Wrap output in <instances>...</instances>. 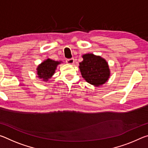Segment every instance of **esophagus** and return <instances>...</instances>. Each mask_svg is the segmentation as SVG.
Segmentation results:
<instances>
[{"label": "esophagus", "mask_w": 148, "mask_h": 148, "mask_svg": "<svg viewBox=\"0 0 148 148\" xmlns=\"http://www.w3.org/2000/svg\"><path fill=\"white\" fill-rule=\"evenodd\" d=\"M66 63H68L69 64H73L74 63V59L73 58L66 59Z\"/></svg>", "instance_id": "obj_1"}]
</instances>
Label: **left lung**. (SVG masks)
Segmentation results:
<instances>
[{"label": "left lung", "mask_w": 148, "mask_h": 148, "mask_svg": "<svg viewBox=\"0 0 148 148\" xmlns=\"http://www.w3.org/2000/svg\"><path fill=\"white\" fill-rule=\"evenodd\" d=\"M82 58L79 69L83 78L95 87L106 83L110 76L109 65L106 60L92 53L84 54Z\"/></svg>", "instance_id": "obj_1"}]
</instances>
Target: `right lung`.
<instances>
[{"label":"right lung","instance_id":"1","mask_svg":"<svg viewBox=\"0 0 148 148\" xmlns=\"http://www.w3.org/2000/svg\"><path fill=\"white\" fill-rule=\"evenodd\" d=\"M62 61H56L51 59L44 60L37 67V76L43 82H48L56 72L57 66Z\"/></svg>","mask_w":148,"mask_h":148}]
</instances>
